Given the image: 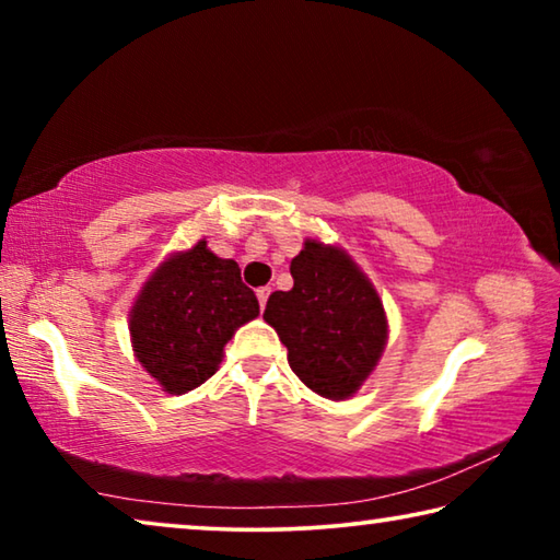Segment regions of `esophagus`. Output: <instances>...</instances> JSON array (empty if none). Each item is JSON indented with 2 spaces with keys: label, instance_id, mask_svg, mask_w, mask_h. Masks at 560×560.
Listing matches in <instances>:
<instances>
[{
  "label": "esophagus",
  "instance_id": "obj_1",
  "mask_svg": "<svg viewBox=\"0 0 560 560\" xmlns=\"http://www.w3.org/2000/svg\"><path fill=\"white\" fill-rule=\"evenodd\" d=\"M269 293H271V289H269V287H261V289H257V299H259V306H261V308L267 306Z\"/></svg>",
  "mask_w": 560,
  "mask_h": 560
}]
</instances>
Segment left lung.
<instances>
[{"instance_id":"left-lung-1","label":"left lung","mask_w":560,"mask_h":560,"mask_svg":"<svg viewBox=\"0 0 560 560\" xmlns=\"http://www.w3.org/2000/svg\"><path fill=\"white\" fill-rule=\"evenodd\" d=\"M291 291H273L264 320L289 350L299 381L328 400L353 397L387 343V316L371 279L340 249L306 240L291 259Z\"/></svg>"}]
</instances>
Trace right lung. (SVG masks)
Returning <instances> with one entry per match:
<instances>
[{
    "label": "right lung",
    "instance_id": "add662e5",
    "mask_svg": "<svg viewBox=\"0 0 560 560\" xmlns=\"http://www.w3.org/2000/svg\"><path fill=\"white\" fill-rule=\"evenodd\" d=\"M259 316L240 264L200 240L160 264L130 308V340L140 365L170 395H185L217 373L234 330Z\"/></svg>",
    "mask_w": 560,
    "mask_h": 560
}]
</instances>
